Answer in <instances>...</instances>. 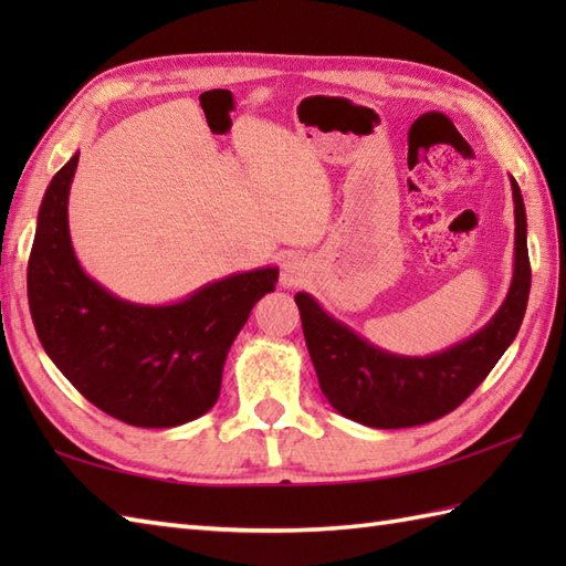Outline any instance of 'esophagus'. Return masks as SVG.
<instances>
[{
	"label": "esophagus",
	"mask_w": 566,
	"mask_h": 566,
	"mask_svg": "<svg viewBox=\"0 0 566 566\" xmlns=\"http://www.w3.org/2000/svg\"><path fill=\"white\" fill-rule=\"evenodd\" d=\"M306 272H308V268H306L304 258L290 255V258H284V262H282L280 282H282V286H286V290H292V286H298L306 280Z\"/></svg>",
	"instance_id": "obj_1"
}]
</instances>
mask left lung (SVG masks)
I'll return each mask as SVG.
<instances>
[{"label": "left lung", "instance_id": "1", "mask_svg": "<svg viewBox=\"0 0 566 566\" xmlns=\"http://www.w3.org/2000/svg\"><path fill=\"white\" fill-rule=\"evenodd\" d=\"M515 203V260L506 302L482 331L448 350L406 357L381 350L335 321L306 292L294 302L321 391L340 416L369 428H413L454 411L509 350L531 294L527 221L521 187L511 177Z\"/></svg>", "mask_w": 566, "mask_h": 566}]
</instances>
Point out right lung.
Segmentation results:
<instances>
[{"label":"right lung","instance_id":"right-lung-1","mask_svg":"<svg viewBox=\"0 0 566 566\" xmlns=\"http://www.w3.org/2000/svg\"><path fill=\"white\" fill-rule=\"evenodd\" d=\"M80 153L45 189L29 258V306L53 365L84 399L138 428H175L221 394L226 355L252 306L274 292L276 268L203 284L182 302L134 304L82 270L72 250L67 197Z\"/></svg>","mask_w":566,"mask_h":566}]
</instances>
